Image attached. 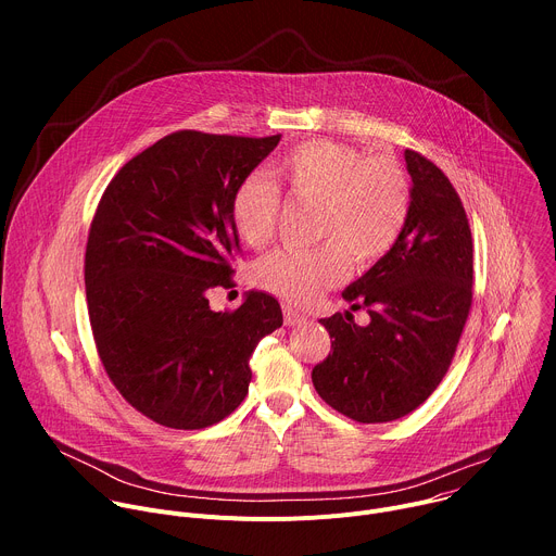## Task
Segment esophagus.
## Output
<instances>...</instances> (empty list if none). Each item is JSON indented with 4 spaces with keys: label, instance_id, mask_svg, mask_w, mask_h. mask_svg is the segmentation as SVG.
I'll return each mask as SVG.
<instances>
[{
    "label": "esophagus",
    "instance_id": "1",
    "mask_svg": "<svg viewBox=\"0 0 556 556\" xmlns=\"http://www.w3.org/2000/svg\"><path fill=\"white\" fill-rule=\"evenodd\" d=\"M283 321H286V326L294 328V326H303L307 321V316L296 312L292 305H283Z\"/></svg>",
    "mask_w": 556,
    "mask_h": 556
}]
</instances>
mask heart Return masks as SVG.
Segmentation results:
<instances>
[{
	"instance_id": "b5f03b06",
	"label": "heart",
	"mask_w": 556,
	"mask_h": 556,
	"mask_svg": "<svg viewBox=\"0 0 556 556\" xmlns=\"http://www.w3.org/2000/svg\"><path fill=\"white\" fill-rule=\"evenodd\" d=\"M277 189L288 198L312 202L316 237L324 247L314 251H277L255 266V283L273 294L307 305L348 273V260L367 268L382 260L409 219L412 187L403 167L387 155L365 157L356 147L309 140L270 169ZM262 176H249L230 198V222L240 240L264 247L277 226L279 193Z\"/></svg>"
}]
</instances>
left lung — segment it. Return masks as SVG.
Masks as SVG:
<instances>
[{
    "label": "left lung",
    "instance_id": "8db88e82",
    "mask_svg": "<svg viewBox=\"0 0 556 556\" xmlns=\"http://www.w3.org/2000/svg\"><path fill=\"white\" fill-rule=\"evenodd\" d=\"M412 208L395 247L343 290L365 306L358 327L337 312L321 326L332 354L312 369L316 393L356 422H391L418 409L444 378L472 299L470 228L448 178L405 151Z\"/></svg>",
    "mask_w": 556,
    "mask_h": 556
}]
</instances>
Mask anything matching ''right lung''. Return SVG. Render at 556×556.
<instances>
[{"label":"right lung","mask_w":556,"mask_h":556,"mask_svg":"<svg viewBox=\"0 0 556 556\" xmlns=\"http://www.w3.org/2000/svg\"><path fill=\"white\" fill-rule=\"evenodd\" d=\"M279 140L176 131L131 157L99 202L86 251L97 350L157 425L204 429L240 407L253 350L283 324L266 292L249 290L235 312L206 296L240 251L230 198Z\"/></svg>","instance_id":"1"}]
</instances>
